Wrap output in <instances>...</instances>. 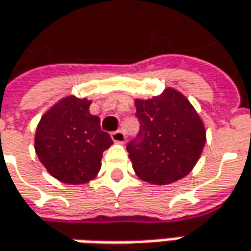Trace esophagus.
<instances>
[{
    "mask_svg": "<svg viewBox=\"0 0 251 251\" xmlns=\"http://www.w3.org/2000/svg\"><path fill=\"white\" fill-rule=\"evenodd\" d=\"M111 140L114 141V142H120V144H123V142L126 141V135H124V132L121 130L113 131V132H111Z\"/></svg>",
    "mask_w": 251,
    "mask_h": 251,
    "instance_id": "esophagus-1",
    "label": "esophagus"
}]
</instances>
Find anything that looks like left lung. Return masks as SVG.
Wrapping results in <instances>:
<instances>
[{"mask_svg": "<svg viewBox=\"0 0 251 251\" xmlns=\"http://www.w3.org/2000/svg\"><path fill=\"white\" fill-rule=\"evenodd\" d=\"M140 131L127 144L137 176L152 184H170L187 176L205 145V128L194 107L177 91L135 100Z\"/></svg>", "mask_w": 251, "mask_h": 251, "instance_id": "left-lung-1", "label": "left lung"}]
</instances>
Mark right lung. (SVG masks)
I'll list each match as a JSON object with an SVG mask.
<instances>
[{"label":"right lung","instance_id":"1","mask_svg":"<svg viewBox=\"0 0 251 251\" xmlns=\"http://www.w3.org/2000/svg\"><path fill=\"white\" fill-rule=\"evenodd\" d=\"M91 101L65 98L47 111L36 130L34 148L53 177L83 184L98 175L103 152L113 144L100 130V120L89 113Z\"/></svg>","mask_w":251,"mask_h":251}]
</instances>
